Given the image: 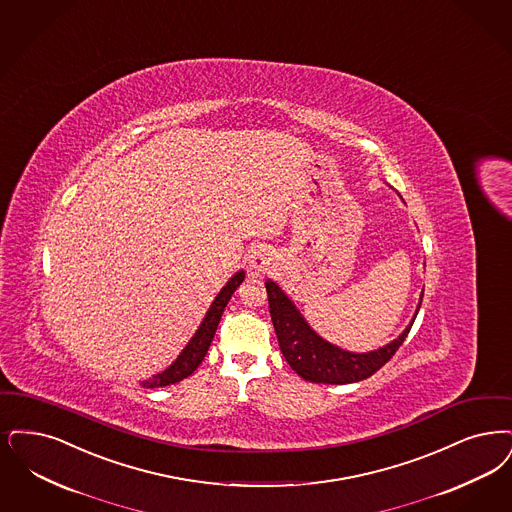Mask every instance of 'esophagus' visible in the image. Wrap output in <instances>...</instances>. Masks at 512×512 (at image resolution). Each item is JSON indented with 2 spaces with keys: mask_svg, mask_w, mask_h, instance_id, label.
I'll list each match as a JSON object with an SVG mask.
<instances>
[{
  "mask_svg": "<svg viewBox=\"0 0 512 512\" xmlns=\"http://www.w3.org/2000/svg\"><path fill=\"white\" fill-rule=\"evenodd\" d=\"M274 263V257H272V251L265 246H259L249 257V266L253 272H266L270 270V266Z\"/></svg>",
  "mask_w": 512,
  "mask_h": 512,
  "instance_id": "1",
  "label": "esophagus"
}]
</instances>
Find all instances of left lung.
I'll return each mask as SVG.
<instances>
[{
  "label": "left lung",
  "mask_w": 512,
  "mask_h": 512,
  "mask_svg": "<svg viewBox=\"0 0 512 512\" xmlns=\"http://www.w3.org/2000/svg\"><path fill=\"white\" fill-rule=\"evenodd\" d=\"M268 293V308L274 324V331L280 343V350L291 369L310 383L324 385H347L371 377L377 369L383 368L394 352L406 341L409 329H404L392 343L371 352H348L343 348L331 345L322 339L314 329L310 328L307 320L293 305V301L272 280H266ZM423 301V295H421ZM419 301V307H421ZM415 310V316L419 312ZM413 316V318H415Z\"/></svg>",
  "instance_id": "8db88e82"
}]
</instances>
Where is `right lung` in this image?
I'll return each instance as SVG.
<instances>
[{"mask_svg": "<svg viewBox=\"0 0 512 512\" xmlns=\"http://www.w3.org/2000/svg\"><path fill=\"white\" fill-rule=\"evenodd\" d=\"M246 278V272L240 270L236 272L228 282L226 286L219 291V295L215 297V301L211 303V307L207 310L200 328L196 329L194 337L188 341V345L183 348V352L177 356V360L164 369L162 373L154 375L152 379H146L141 383L143 389H158V387H167V385H173V383H179L186 379L188 375H192L198 366L202 364V360L207 354V348L213 341V335L217 331V326L221 322V316L225 312V307L232 297V293L238 289V286L244 282Z\"/></svg>", "mask_w": 512, "mask_h": 512, "instance_id": "right-lung-1", "label": "right lung"}]
</instances>
